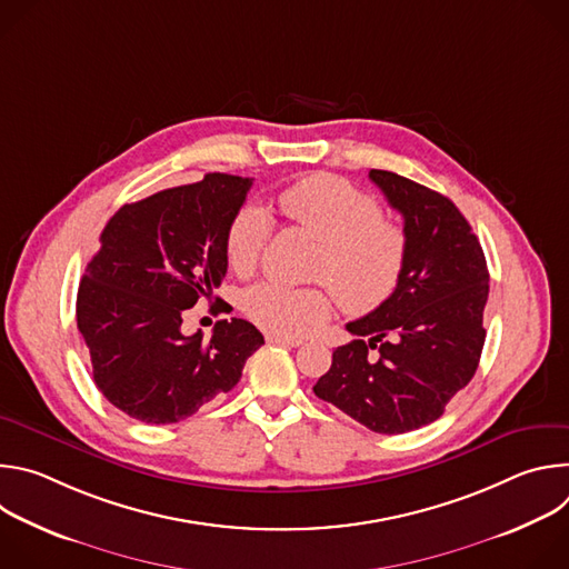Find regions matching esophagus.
I'll return each instance as SVG.
<instances>
[{"label": "esophagus", "mask_w": 569, "mask_h": 569, "mask_svg": "<svg viewBox=\"0 0 569 569\" xmlns=\"http://www.w3.org/2000/svg\"><path fill=\"white\" fill-rule=\"evenodd\" d=\"M268 345H283V347H301L303 340L301 338H290V336H277V333H268L266 336Z\"/></svg>", "instance_id": "esophagus-1"}]
</instances>
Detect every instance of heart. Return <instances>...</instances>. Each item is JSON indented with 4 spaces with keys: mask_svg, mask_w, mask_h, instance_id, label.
Here are the masks:
<instances>
[{
    "mask_svg": "<svg viewBox=\"0 0 569 569\" xmlns=\"http://www.w3.org/2000/svg\"><path fill=\"white\" fill-rule=\"evenodd\" d=\"M283 216L319 242L315 277L327 279L342 310L365 315L378 308L398 286L408 238L380 216L378 202L351 182L315 173L279 196ZM272 233V216L261 204H246L227 231L229 268L252 274ZM246 312L257 327L277 336L310 331L331 312L323 288H299L266 281L248 290Z\"/></svg>",
    "mask_w": 569,
    "mask_h": 569,
    "instance_id": "heart-1",
    "label": "heart"
}]
</instances>
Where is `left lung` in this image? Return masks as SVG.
<instances>
[{"mask_svg":"<svg viewBox=\"0 0 569 569\" xmlns=\"http://www.w3.org/2000/svg\"><path fill=\"white\" fill-rule=\"evenodd\" d=\"M408 238L396 290L349 321L315 396L378 435L437 421L477 371L489 270L468 220L446 196L391 171H369Z\"/></svg>","mask_w":569,"mask_h":569,"instance_id":"8db88e82","label":"left lung"}]
</instances>
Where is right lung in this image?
Listing matches in <instances>:
<instances>
[{
    "label": "right lung",
    "mask_w": 569,
    "mask_h": 569,
    "mask_svg": "<svg viewBox=\"0 0 569 569\" xmlns=\"http://www.w3.org/2000/svg\"><path fill=\"white\" fill-rule=\"evenodd\" d=\"M250 187V178L209 173L108 220L80 279L76 321L99 391L123 415L184 421L233 389L263 345L254 323L236 317L220 319L209 340L182 333L184 310L211 301L227 272V231Z\"/></svg>",
    "instance_id": "obj_1"
}]
</instances>
